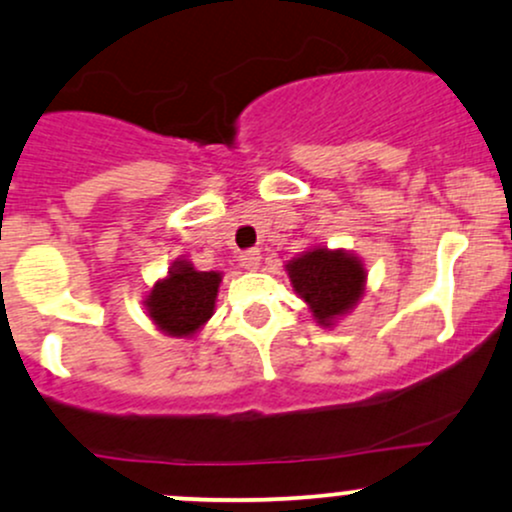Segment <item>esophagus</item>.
Instances as JSON below:
<instances>
[{"instance_id":"34e87169","label":"esophagus","mask_w":512,"mask_h":512,"mask_svg":"<svg viewBox=\"0 0 512 512\" xmlns=\"http://www.w3.org/2000/svg\"><path fill=\"white\" fill-rule=\"evenodd\" d=\"M260 250H245L243 255H240V265H243L247 272H255V269H260Z\"/></svg>"}]
</instances>
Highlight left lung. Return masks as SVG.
Instances as JSON below:
<instances>
[{
	"instance_id": "left-lung-1",
	"label": "left lung",
	"mask_w": 512,
	"mask_h": 512,
	"mask_svg": "<svg viewBox=\"0 0 512 512\" xmlns=\"http://www.w3.org/2000/svg\"><path fill=\"white\" fill-rule=\"evenodd\" d=\"M296 296L306 303L320 328H333L340 318L355 311L367 294V267L350 250L308 247L284 265Z\"/></svg>"
}]
</instances>
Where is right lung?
I'll list each match as a JSON object with an SVG mask.
<instances>
[{
	"mask_svg": "<svg viewBox=\"0 0 512 512\" xmlns=\"http://www.w3.org/2000/svg\"><path fill=\"white\" fill-rule=\"evenodd\" d=\"M221 272H199L192 262L177 257L162 279L145 294V313L160 333L170 338H194L216 313Z\"/></svg>",
	"mask_w": 512,
	"mask_h": 512,
	"instance_id": "add662e5",
	"label": "right lung"
}]
</instances>
